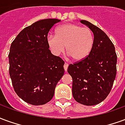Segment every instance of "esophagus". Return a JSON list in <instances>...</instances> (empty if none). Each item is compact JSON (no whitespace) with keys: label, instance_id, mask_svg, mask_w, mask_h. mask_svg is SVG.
I'll return each mask as SVG.
<instances>
[{"label":"esophagus","instance_id":"esophagus-1","mask_svg":"<svg viewBox=\"0 0 125 125\" xmlns=\"http://www.w3.org/2000/svg\"><path fill=\"white\" fill-rule=\"evenodd\" d=\"M68 63H64V65H63V68H64V70H65V72H67V70H68Z\"/></svg>","mask_w":125,"mask_h":125}]
</instances>
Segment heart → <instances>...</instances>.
<instances>
[{
  "mask_svg": "<svg viewBox=\"0 0 125 125\" xmlns=\"http://www.w3.org/2000/svg\"><path fill=\"white\" fill-rule=\"evenodd\" d=\"M47 42L55 55L62 54L65 50L72 60L81 61L88 56L94 45V37L88 27L68 23L56 29V35L49 34Z\"/></svg>",
  "mask_w": 125,
  "mask_h": 125,
  "instance_id": "obj_1",
  "label": "heart"
}]
</instances>
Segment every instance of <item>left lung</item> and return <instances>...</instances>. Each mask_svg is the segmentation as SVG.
<instances>
[{
    "instance_id": "left-lung-1",
    "label": "left lung",
    "mask_w": 125,
    "mask_h": 125,
    "mask_svg": "<svg viewBox=\"0 0 125 125\" xmlns=\"http://www.w3.org/2000/svg\"><path fill=\"white\" fill-rule=\"evenodd\" d=\"M80 23L93 32L94 43L84 60L70 63L68 72L72 78V94L82 104L93 106L107 97L116 74L117 55L113 42L98 27L85 20Z\"/></svg>"
}]
</instances>
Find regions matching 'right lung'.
Returning a JSON list of instances; mask_svg holds the SVG:
<instances>
[{"label":"right lung","mask_w":125,"mask_h":125,"mask_svg":"<svg viewBox=\"0 0 125 125\" xmlns=\"http://www.w3.org/2000/svg\"><path fill=\"white\" fill-rule=\"evenodd\" d=\"M61 20L37 21L19 33L9 54V74L16 94L25 102L43 105L54 95L57 82L64 74L63 60L49 50L47 37Z\"/></svg>","instance_id":"obj_1"}]
</instances>
